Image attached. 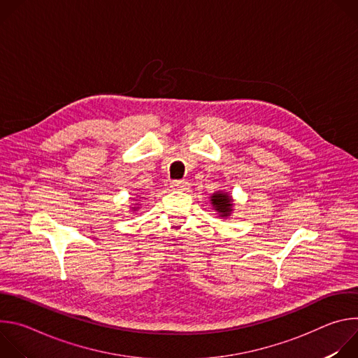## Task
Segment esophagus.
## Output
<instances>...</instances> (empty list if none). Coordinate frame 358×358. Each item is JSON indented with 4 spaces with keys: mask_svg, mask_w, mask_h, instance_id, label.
Instances as JSON below:
<instances>
[{
    "mask_svg": "<svg viewBox=\"0 0 358 358\" xmlns=\"http://www.w3.org/2000/svg\"><path fill=\"white\" fill-rule=\"evenodd\" d=\"M171 187L174 189H180V191H187L189 188V184L185 180H177L171 182Z\"/></svg>",
    "mask_w": 358,
    "mask_h": 358,
    "instance_id": "obj_1",
    "label": "esophagus"
}]
</instances>
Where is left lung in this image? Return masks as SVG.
Segmentation results:
<instances>
[{
  "label": "left lung",
  "mask_w": 358,
  "mask_h": 358,
  "mask_svg": "<svg viewBox=\"0 0 358 358\" xmlns=\"http://www.w3.org/2000/svg\"><path fill=\"white\" fill-rule=\"evenodd\" d=\"M211 206L215 210V213L218 214V217L221 218H229L232 215L234 211V198L232 195H229V192L225 191H215L211 196Z\"/></svg>",
  "instance_id": "1"
}]
</instances>
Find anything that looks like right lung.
<instances>
[{
  "label": "right lung",
  "instance_id": "add662e5",
  "mask_svg": "<svg viewBox=\"0 0 358 358\" xmlns=\"http://www.w3.org/2000/svg\"><path fill=\"white\" fill-rule=\"evenodd\" d=\"M140 198H143V196H140ZM136 201H137V202H140V199H136ZM140 207H141L140 203H134V207H130V210H131V211H137Z\"/></svg>",
  "mask_w": 358,
  "mask_h": 358
}]
</instances>
